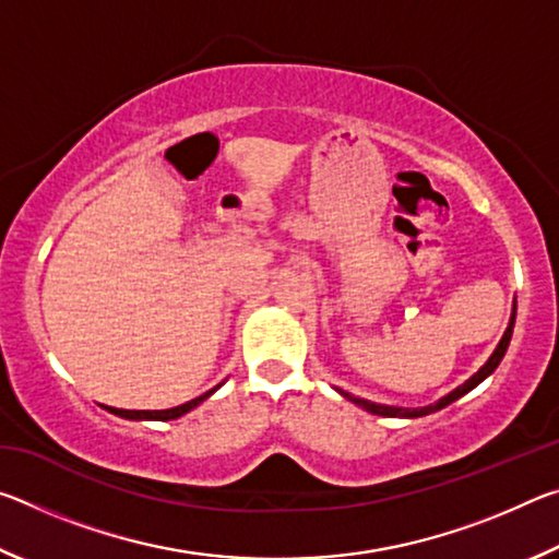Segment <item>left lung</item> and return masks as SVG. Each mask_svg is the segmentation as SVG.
<instances>
[{"mask_svg": "<svg viewBox=\"0 0 559 559\" xmlns=\"http://www.w3.org/2000/svg\"><path fill=\"white\" fill-rule=\"evenodd\" d=\"M513 325H515V313H513V318H510V325H508V330H506V335H503V340H500V343H498L496 353L488 357V362H486L484 367H480V370H478L476 374H473L471 380H466V382H463L461 386H456V390H453L451 394L443 396V400H439L437 404L421 406V409H402V406H384V404H374V402H367V400H357V396L347 394V392H340V394L347 396L349 402L359 404V406H362V409L372 412V414H377V416H424V414H431V412H437V409H443V406H449L451 402H456L459 396H463L466 392H471L473 386H476L478 382H484L486 377L496 370V367L500 365V359H503V355H506L508 345H510V337H513Z\"/></svg>", "mask_w": 559, "mask_h": 559, "instance_id": "8db88e82", "label": "left lung"}]
</instances>
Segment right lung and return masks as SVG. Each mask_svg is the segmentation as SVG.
I'll use <instances>...</instances> for the list:
<instances>
[{
  "instance_id": "obj_1",
  "label": "right lung",
  "mask_w": 559,
  "mask_h": 559,
  "mask_svg": "<svg viewBox=\"0 0 559 559\" xmlns=\"http://www.w3.org/2000/svg\"><path fill=\"white\" fill-rule=\"evenodd\" d=\"M212 392H216V386H214V390L206 392V394L197 396V400H192V402L179 404V406H173V409H163V412H130V409H112V406H106V409H108L110 414L122 416V419H155V421H167V419H177V416L187 414L189 409H194V406L202 404Z\"/></svg>"
}]
</instances>
